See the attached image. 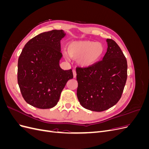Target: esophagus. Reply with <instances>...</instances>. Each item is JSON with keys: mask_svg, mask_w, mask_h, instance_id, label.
I'll return each instance as SVG.
<instances>
[{"mask_svg": "<svg viewBox=\"0 0 149 149\" xmlns=\"http://www.w3.org/2000/svg\"><path fill=\"white\" fill-rule=\"evenodd\" d=\"M73 77L75 78H76V71L75 70L73 71Z\"/></svg>", "mask_w": 149, "mask_h": 149, "instance_id": "obj_1", "label": "esophagus"}]
</instances>
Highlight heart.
<instances>
[{"label":"heart","mask_w":149,"mask_h":149,"mask_svg":"<svg viewBox=\"0 0 149 149\" xmlns=\"http://www.w3.org/2000/svg\"><path fill=\"white\" fill-rule=\"evenodd\" d=\"M68 55L78 58V64L83 68H89L97 63L105 52V47L101 42L91 40H74L67 47Z\"/></svg>","instance_id":"heart-1"}]
</instances>
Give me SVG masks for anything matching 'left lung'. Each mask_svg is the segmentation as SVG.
Returning a JSON list of instances; mask_svg holds the SVG:
<instances>
[{
    "label": "left lung",
    "mask_w": 149,
    "mask_h": 149,
    "mask_svg": "<svg viewBox=\"0 0 149 149\" xmlns=\"http://www.w3.org/2000/svg\"><path fill=\"white\" fill-rule=\"evenodd\" d=\"M102 60L86 68H76L77 97L84 108L101 112L114 106L123 94L127 77V63L118 44L107 39Z\"/></svg>",
    "instance_id": "8db88e82"
}]
</instances>
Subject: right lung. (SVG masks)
Instances as JSON below:
<instances>
[{"label": "right lung", "mask_w": 149, "mask_h": 149, "mask_svg": "<svg viewBox=\"0 0 149 149\" xmlns=\"http://www.w3.org/2000/svg\"><path fill=\"white\" fill-rule=\"evenodd\" d=\"M66 33L53 30L40 33L26 43L18 61L17 79L22 95L29 104L39 109L55 106L71 70L61 68L60 41Z\"/></svg>", "instance_id": "obj_1"}]
</instances>
